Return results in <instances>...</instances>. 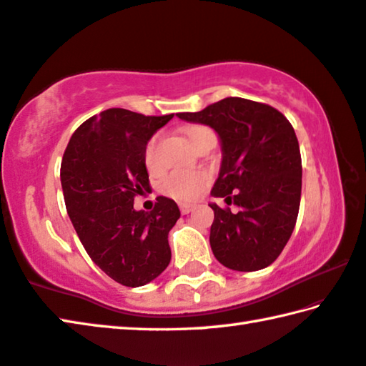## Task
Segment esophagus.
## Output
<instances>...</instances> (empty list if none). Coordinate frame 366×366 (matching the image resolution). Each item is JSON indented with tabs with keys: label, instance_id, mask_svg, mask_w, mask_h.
<instances>
[{
	"label": "esophagus",
	"instance_id": "1",
	"mask_svg": "<svg viewBox=\"0 0 366 366\" xmlns=\"http://www.w3.org/2000/svg\"><path fill=\"white\" fill-rule=\"evenodd\" d=\"M179 209H181L182 214H189V212H192L195 209V204H190V203H181L179 204Z\"/></svg>",
	"mask_w": 366,
	"mask_h": 366
}]
</instances>
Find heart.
I'll use <instances>...</instances> for the list:
<instances>
[{
    "label": "heart",
    "instance_id": "obj_1",
    "mask_svg": "<svg viewBox=\"0 0 366 366\" xmlns=\"http://www.w3.org/2000/svg\"><path fill=\"white\" fill-rule=\"evenodd\" d=\"M204 131H209V129L203 128V126H189L187 136L190 139V142H194L195 139ZM157 144H158V136H154L147 142V145H145L144 157H145V163L149 166H154L157 160ZM208 182H209V176L202 169H194V171L174 169L168 172V174L162 179L160 189L164 195L176 198V200L192 202L200 197V194L204 190L206 185H208Z\"/></svg>",
    "mask_w": 366,
    "mask_h": 366
}]
</instances>
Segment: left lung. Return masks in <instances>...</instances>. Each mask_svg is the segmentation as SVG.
Returning a JSON list of instances; mask_svg holds the SVG:
<instances>
[{"instance_id":"left-lung-1","label":"left lung","mask_w":366,"mask_h":366,"mask_svg":"<svg viewBox=\"0 0 366 366\" xmlns=\"http://www.w3.org/2000/svg\"><path fill=\"white\" fill-rule=\"evenodd\" d=\"M177 117L208 124L221 137L224 157L211 194L240 208L211 204L212 254L232 270L267 267L293 234L301 203L302 163L293 126L277 109L242 97Z\"/></svg>"}]
</instances>
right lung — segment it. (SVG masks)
Instances as JSON below:
<instances>
[{"mask_svg": "<svg viewBox=\"0 0 366 366\" xmlns=\"http://www.w3.org/2000/svg\"><path fill=\"white\" fill-rule=\"evenodd\" d=\"M172 117L104 110L79 124L62 158L65 206L79 240L96 265L129 288L152 282L171 261L176 202L158 197L147 212L134 209V197L150 187L145 145Z\"/></svg>", "mask_w": 366, "mask_h": 366, "instance_id": "1", "label": "right lung"}]
</instances>
